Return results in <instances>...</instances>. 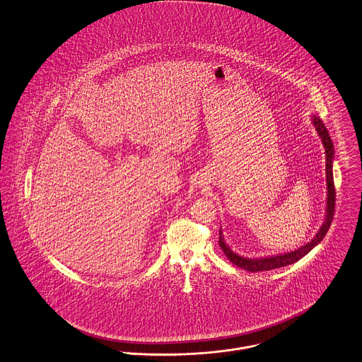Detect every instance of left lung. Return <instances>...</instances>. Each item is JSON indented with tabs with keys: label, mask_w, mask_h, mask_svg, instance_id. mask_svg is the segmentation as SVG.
Instances as JSON below:
<instances>
[{
	"label": "left lung",
	"mask_w": 362,
	"mask_h": 362,
	"mask_svg": "<svg viewBox=\"0 0 362 362\" xmlns=\"http://www.w3.org/2000/svg\"><path fill=\"white\" fill-rule=\"evenodd\" d=\"M312 124L316 128L317 134H319L321 144L325 150V179H327V208H325V218L324 223L321 224L319 231L316 236L309 240L306 245L300 246L296 249L294 252H288V253H283V255H267V257H259V258H249V257H243V255L235 253L234 250L227 245V242L224 240V235L220 227V236H218V245L223 249L224 255L228 257V259L235 264L236 267L249 271V272H261V271H271V269H276L281 268L290 264L297 262L298 259H300L302 257L308 255L315 246H317L320 242L322 240V238L327 234L331 223H332V217H334V209H335V187H334V173H332V163H334V156H335V150H334V144L331 141V136L328 134V129L324 126V123L320 120L317 116H312Z\"/></svg>",
	"instance_id": "1"
}]
</instances>
